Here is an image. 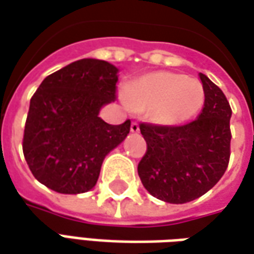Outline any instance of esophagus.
Returning a JSON list of instances; mask_svg holds the SVG:
<instances>
[{"instance_id": "34e87169", "label": "esophagus", "mask_w": 254, "mask_h": 254, "mask_svg": "<svg viewBox=\"0 0 254 254\" xmlns=\"http://www.w3.org/2000/svg\"><path fill=\"white\" fill-rule=\"evenodd\" d=\"M130 130H131V132H134V134L139 132V126H138V123H131Z\"/></svg>"}]
</instances>
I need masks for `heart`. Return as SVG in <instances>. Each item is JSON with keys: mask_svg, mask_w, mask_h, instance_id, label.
<instances>
[{"mask_svg": "<svg viewBox=\"0 0 254 254\" xmlns=\"http://www.w3.org/2000/svg\"><path fill=\"white\" fill-rule=\"evenodd\" d=\"M124 99L131 109L145 113L162 126H178L192 120L204 104V88L196 78L181 73L155 71L131 81Z\"/></svg>", "mask_w": 254, "mask_h": 254, "instance_id": "b5f03b06", "label": "heart"}]
</instances>
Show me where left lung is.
I'll return each instance as SVG.
<instances>
[{"label":"left lung","instance_id":"1","mask_svg":"<svg viewBox=\"0 0 254 254\" xmlns=\"http://www.w3.org/2000/svg\"><path fill=\"white\" fill-rule=\"evenodd\" d=\"M204 105L196 120L185 126L141 124L146 153L138 164L145 190L163 202L181 204L210 190L230 160L232 110L223 91L199 73Z\"/></svg>","mask_w":254,"mask_h":254}]
</instances>
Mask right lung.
Masks as SVG:
<instances>
[{"instance_id":"add662e5","label":"right lung","mask_w":254,"mask_h":254,"mask_svg":"<svg viewBox=\"0 0 254 254\" xmlns=\"http://www.w3.org/2000/svg\"><path fill=\"white\" fill-rule=\"evenodd\" d=\"M117 77L115 64L85 58L45 77L31 98L24 159L50 190L67 195L92 190L106 155L128 135L130 120L112 126L99 117L116 98Z\"/></svg>"}]
</instances>
